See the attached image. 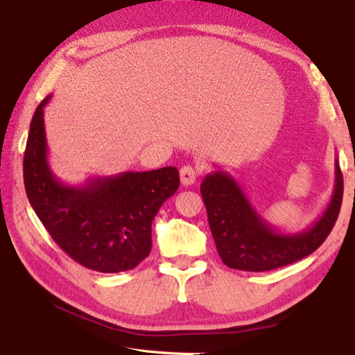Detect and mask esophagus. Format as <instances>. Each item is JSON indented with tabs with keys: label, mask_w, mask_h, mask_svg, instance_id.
<instances>
[{
	"label": "esophagus",
	"mask_w": 355,
	"mask_h": 355,
	"mask_svg": "<svg viewBox=\"0 0 355 355\" xmlns=\"http://www.w3.org/2000/svg\"><path fill=\"white\" fill-rule=\"evenodd\" d=\"M196 178H198V171H196L193 166L185 165V166L181 168V182H182V185L195 184Z\"/></svg>",
	"instance_id": "obj_1"
}]
</instances>
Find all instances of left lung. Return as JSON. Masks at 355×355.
I'll return each mask as SVG.
<instances>
[{
	"mask_svg": "<svg viewBox=\"0 0 355 355\" xmlns=\"http://www.w3.org/2000/svg\"><path fill=\"white\" fill-rule=\"evenodd\" d=\"M201 195L223 263L231 269L264 272L309 257L325 241L340 214L343 174L335 159V185L329 205L315 223L300 232H283L267 223L226 171L207 174L201 182Z\"/></svg>",
	"mask_w": 355,
	"mask_h": 355,
	"instance_id": "left-lung-1",
	"label": "left lung"
}]
</instances>
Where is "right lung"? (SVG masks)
<instances>
[{
	"instance_id": "right-lung-1",
	"label": "right lung",
	"mask_w": 355,
	"mask_h": 355,
	"mask_svg": "<svg viewBox=\"0 0 355 355\" xmlns=\"http://www.w3.org/2000/svg\"><path fill=\"white\" fill-rule=\"evenodd\" d=\"M33 114L23 179L31 206L53 241L88 269L114 274L137 267L150 253L153 220L179 189L174 166L153 171H124L67 185L49 165L44 108Z\"/></svg>"
}]
</instances>
